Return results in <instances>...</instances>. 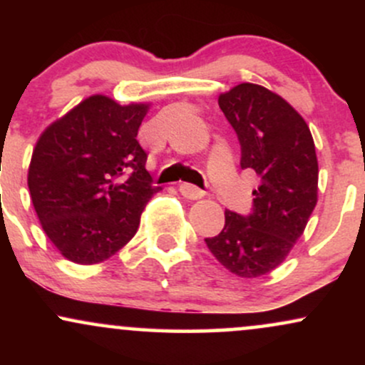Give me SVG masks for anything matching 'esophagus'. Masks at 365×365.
<instances>
[{
	"label": "esophagus",
	"instance_id": "34e87169",
	"mask_svg": "<svg viewBox=\"0 0 365 365\" xmlns=\"http://www.w3.org/2000/svg\"><path fill=\"white\" fill-rule=\"evenodd\" d=\"M180 194L185 197V199L197 200V199H202L204 190H200V188L192 185V183H182V185H180Z\"/></svg>",
	"mask_w": 365,
	"mask_h": 365
}]
</instances>
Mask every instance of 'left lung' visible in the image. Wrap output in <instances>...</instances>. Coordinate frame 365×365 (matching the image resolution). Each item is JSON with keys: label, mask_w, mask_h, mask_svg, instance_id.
I'll list each match as a JSON object with an SVG mask.
<instances>
[{"label": "left lung", "mask_w": 365, "mask_h": 365, "mask_svg": "<svg viewBox=\"0 0 365 365\" xmlns=\"http://www.w3.org/2000/svg\"><path fill=\"white\" fill-rule=\"evenodd\" d=\"M217 104L237 132L240 166L254 170L261 185L252 212L225 211L223 230L206 244L230 273L259 278L287 259L316 207V148L302 116L266 87L238 83Z\"/></svg>", "instance_id": "1"}]
</instances>
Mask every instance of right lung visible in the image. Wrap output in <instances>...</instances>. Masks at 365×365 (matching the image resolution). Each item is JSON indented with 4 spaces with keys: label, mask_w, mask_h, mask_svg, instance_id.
Returning a JSON list of instances; mask_svg holds the SVG:
<instances>
[{
    "label": "right lung",
    "mask_w": 365,
    "mask_h": 365,
    "mask_svg": "<svg viewBox=\"0 0 365 365\" xmlns=\"http://www.w3.org/2000/svg\"><path fill=\"white\" fill-rule=\"evenodd\" d=\"M148 110L149 104L121 106L96 94L41 133L29 190L46 235L68 261L98 264L118 252L161 190L137 140Z\"/></svg>",
    "instance_id": "1"
}]
</instances>
